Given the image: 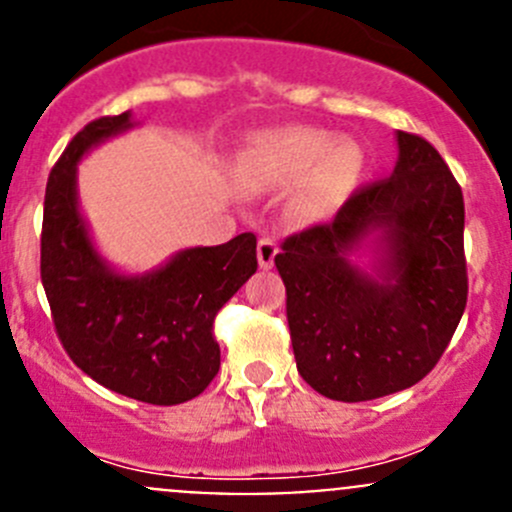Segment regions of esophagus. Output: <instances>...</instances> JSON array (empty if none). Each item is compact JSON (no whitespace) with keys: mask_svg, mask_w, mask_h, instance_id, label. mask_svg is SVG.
I'll return each mask as SVG.
<instances>
[{"mask_svg":"<svg viewBox=\"0 0 512 512\" xmlns=\"http://www.w3.org/2000/svg\"><path fill=\"white\" fill-rule=\"evenodd\" d=\"M275 255H277L275 240L262 237V240L257 242V260H260L262 270H272V265H275Z\"/></svg>","mask_w":512,"mask_h":512,"instance_id":"1","label":"esophagus"}]
</instances>
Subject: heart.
<instances>
[{"label": "heart", "instance_id": "b5f03b06", "mask_svg": "<svg viewBox=\"0 0 512 512\" xmlns=\"http://www.w3.org/2000/svg\"><path fill=\"white\" fill-rule=\"evenodd\" d=\"M361 165L356 143H337V136L314 128H287L257 136L242 153L237 178L247 190H282L307 180L294 210L317 220L347 198Z\"/></svg>", "mask_w": 512, "mask_h": 512}]
</instances>
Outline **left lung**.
Listing matches in <instances>:
<instances>
[{
	"instance_id": "obj_1",
	"label": "left lung",
	"mask_w": 512,
	"mask_h": 512,
	"mask_svg": "<svg viewBox=\"0 0 512 512\" xmlns=\"http://www.w3.org/2000/svg\"><path fill=\"white\" fill-rule=\"evenodd\" d=\"M389 178L361 185L329 223L294 232L275 257L302 379L334 401H371L438 364L468 299L461 185L441 153L399 131ZM380 237L374 276L346 255Z\"/></svg>"
}]
</instances>
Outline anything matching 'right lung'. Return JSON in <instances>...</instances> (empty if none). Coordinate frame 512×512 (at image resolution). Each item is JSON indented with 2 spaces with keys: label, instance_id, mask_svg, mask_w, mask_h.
Wrapping results in <instances>:
<instances>
[{
  "label": "right lung",
  "instance_id": "right-lung-1",
  "mask_svg": "<svg viewBox=\"0 0 512 512\" xmlns=\"http://www.w3.org/2000/svg\"><path fill=\"white\" fill-rule=\"evenodd\" d=\"M131 113L86 123L49 173L41 223V285L54 329L76 366L106 389L175 406L208 389L220 369L213 324L257 270V237L190 247L156 272L126 277L94 250L76 200V163L131 128Z\"/></svg>",
  "mask_w": 512,
  "mask_h": 512
}]
</instances>
